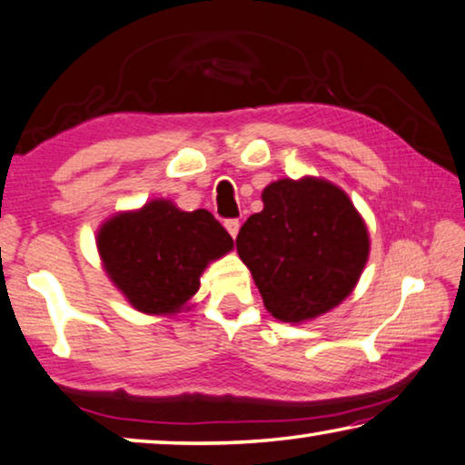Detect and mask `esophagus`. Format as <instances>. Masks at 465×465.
Segmentation results:
<instances>
[{
    "instance_id": "esophagus-1",
    "label": "esophagus",
    "mask_w": 465,
    "mask_h": 465,
    "mask_svg": "<svg viewBox=\"0 0 465 465\" xmlns=\"http://www.w3.org/2000/svg\"><path fill=\"white\" fill-rule=\"evenodd\" d=\"M239 220L237 218H228V220H224V228L228 231V234H231V237L234 239L237 237V232H239Z\"/></svg>"
}]
</instances>
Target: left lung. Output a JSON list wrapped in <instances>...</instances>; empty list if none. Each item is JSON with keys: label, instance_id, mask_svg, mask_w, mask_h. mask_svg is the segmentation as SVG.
Wrapping results in <instances>:
<instances>
[{"label": "left lung", "instance_id": "left-lung-1", "mask_svg": "<svg viewBox=\"0 0 465 465\" xmlns=\"http://www.w3.org/2000/svg\"><path fill=\"white\" fill-rule=\"evenodd\" d=\"M262 202L263 210L241 226L237 252L266 310L281 322L332 310L368 260V231L353 203L318 178H282L263 189Z\"/></svg>", "mask_w": 465, "mask_h": 465}]
</instances>
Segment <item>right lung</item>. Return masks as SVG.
Returning a JSON list of instances; mask_svg holds the SVG:
<instances>
[{"label": "right lung", "mask_w": 465, "mask_h": 465, "mask_svg": "<svg viewBox=\"0 0 465 465\" xmlns=\"http://www.w3.org/2000/svg\"><path fill=\"white\" fill-rule=\"evenodd\" d=\"M105 272L139 312L173 313L199 289L212 260L232 249L231 234L208 210L170 202L114 216L97 234Z\"/></svg>", "instance_id": "right-lung-1"}]
</instances>
